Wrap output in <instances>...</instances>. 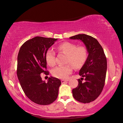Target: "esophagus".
<instances>
[{"label":"esophagus","instance_id":"1","mask_svg":"<svg viewBox=\"0 0 123 123\" xmlns=\"http://www.w3.org/2000/svg\"><path fill=\"white\" fill-rule=\"evenodd\" d=\"M68 81V80H62L61 82H62V83H65L66 82Z\"/></svg>","mask_w":123,"mask_h":123}]
</instances>
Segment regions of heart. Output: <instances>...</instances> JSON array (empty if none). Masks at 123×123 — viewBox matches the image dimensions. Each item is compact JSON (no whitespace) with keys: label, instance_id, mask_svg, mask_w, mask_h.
<instances>
[{"label":"heart","instance_id":"1","mask_svg":"<svg viewBox=\"0 0 123 123\" xmlns=\"http://www.w3.org/2000/svg\"><path fill=\"white\" fill-rule=\"evenodd\" d=\"M57 51L67 55L64 66H60L52 70V75L55 78L66 79L72 71V66L75 69L82 67L87 61L88 57L87 49L85 46H78L77 44L69 42L61 43L57 46ZM45 59L47 63L53 67L55 64V53L52 49L47 51ZM70 64V65L69 64Z\"/></svg>","mask_w":123,"mask_h":123}]
</instances>
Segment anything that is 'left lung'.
Returning <instances> with one entry per match:
<instances>
[{
  "instance_id": "left-lung-1",
  "label": "left lung",
  "mask_w": 123,
  "mask_h": 123,
  "mask_svg": "<svg viewBox=\"0 0 123 123\" xmlns=\"http://www.w3.org/2000/svg\"><path fill=\"white\" fill-rule=\"evenodd\" d=\"M70 38L83 42L89 53L87 61L79 71L82 78L78 79L79 83L72 90V95L80 103H90L98 98L105 85L107 67L106 57L100 44L92 36L78 34ZM83 77L85 82L82 81Z\"/></svg>"
}]
</instances>
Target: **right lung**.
Returning a JSON list of instances; mask_svg holds the SVG:
<instances>
[{
	"label": "right lung",
	"instance_id": "obj_1",
	"mask_svg": "<svg viewBox=\"0 0 123 123\" xmlns=\"http://www.w3.org/2000/svg\"><path fill=\"white\" fill-rule=\"evenodd\" d=\"M57 38L36 36L26 41L20 47L17 57V75L22 89L31 101L47 105L56 100L61 82L56 78H49L48 82L42 80L41 74L46 71L45 56Z\"/></svg>",
	"mask_w": 123,
	"mask_h": 123
}]
</instances>
